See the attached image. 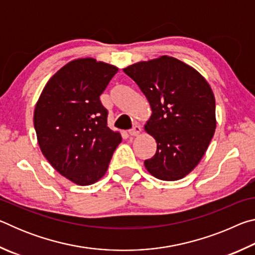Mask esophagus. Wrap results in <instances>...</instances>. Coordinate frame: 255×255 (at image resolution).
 <instances>
[{"label": "esophagus", "mask_w": 255, "mask_h": 255, "mask_svg": "<svg viewBox=\"0 0 255 255\" xmlns=\"http://www.w3.org/2000/svg\"><path fill=\"white\" fill-rule=\"evenodd\" d=\"M128 132H129V135H130V136H138L141 132V127L139 126V125H136V126L131 128Z\"/></svg>", "instance_id": "1"}]
</instances>
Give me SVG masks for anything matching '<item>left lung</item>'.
<instances>
[{
	"instance_id": "8db88e82",
	"label": "left lung",
	"mask_w": 255,
	"mask_h": 255,
	"mask_svg": "<svg viewBox=\"0 0 255 255\" xmlns=\"http://www.w3.org/2000/svg\"><path fill=\"white\" fill-rule=\"evenodd\" d=\"M145 94L152 116L145 130L156 153L144 165L163 181L188 175L200 162L216 129L215 97L199 72L174 57L139 62L124 68Z\"/></svg>"
}]
</instances>
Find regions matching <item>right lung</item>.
Returning a JSON list of instances; mask_svg holds the SVG:
<instances>
[{
  "mask_svg": "<svg viewBox=\"0 0 255 255\" xmlns=\"http://www.w3.org/2000/svg\"><path fill=\"white\" fill-rule=\"evenodd\" d=\"M118 67L94 58H77L50 77L33 112L37 139L58 173L77 185L106 174L122 135L108 127L100 96Z\"/></svg>",
  "mask_w": 255,
  "mask_h": 255,
  "instance_id": "1",
  "label": "right lung"
}]
</instances>
